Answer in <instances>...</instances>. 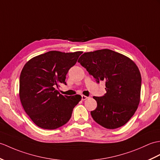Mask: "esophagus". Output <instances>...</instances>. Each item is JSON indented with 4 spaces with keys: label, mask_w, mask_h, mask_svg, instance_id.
<instances>
[{
    "label": "esophagus",
    "mask_w": 160,
    "mask_h": 160,
    "mask_svg": "<svg viewBox=\"0 0 160 160\" xmlns=\"http://www.w3.org/2000/svg\"><path fill=\"white\" fill-rule=\"evenodd\" d=\"M88 98V97H87V96L82 95V101H84V100H86Z\"/></svg>",
    "instance_id": "1"
}]
</instances>
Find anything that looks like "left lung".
I'll list each match as a JSON object with an SVG mask.
<instances>
[{"instance_id":"obj_1","label":"left lung","mask_w":160,"mask_h":160,"mask_svg":"<svg viewBox=\"0 0 160 160\" xmlns=\"http://www.w3.org/2000/svg\"><path fill=\"white\" fill-rule=\"evenodd\" d=\"M78 62L97 82L106 81V93L93 97L98 103L96 109L91 112L94 121L110 129L127 123L140 99L141 75L135 62L109 49L85 52Z\"/></svg>"}]
</instances>
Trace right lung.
Segmentation results:
<instances>
[{
  "instance_id": "obj_1",
  "label": "right lung",
  "mask_w": 160,
  "mask_h": 160,
  "mask_svg": "<svg viewBox=\"0 0 160 160\" xmlns=\"http://www.w3.org/2000/svg\"><path fill=\"white\" fill-rule=\"evenodd\" d=\"M82 52L50 51L33 57L24 65L20 77V99L33 122L46 129H55L69 121L82 97L62 95L55 88L66 84L69 69Z\"/></svg>"
}]
</instances>
